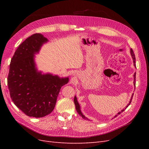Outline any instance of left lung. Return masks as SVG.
Here are the masks:
<instances>
[{
    "label": "left lung",
    "instance_id": "obj_1",
    "mask_svg": "<svg viewBox=\"0 0 149 149\" xmlns=\"http://www.w3.org/2000/svg\"><path fill=\"white\" fill-rule=\"evenodd\" d=\"M130 54H131V56H132V59H133V61H134V66H136V64H135V63H136V57H135V55H134V52H133V50H132V48H130ZM136 73H134V85L136 84ZM133 95H134V94H132V97H131V99H130V101H129V103L127 105V106H126V107L124 108V109H123L121 111H120L119 112H118V114H116V115L114 117V118H116V117L118 116L119 114H121L122 112H123V111H125V109H126V108H127V107L130 105V102H131L132 100ZM74 104H75L76 109V111H77V112H78V113L81 116L83 119H88H88H87L86 118V117L83 114V113L81 112V110H80V106H79V104L78 102L77 98H76V96H74Z\"/></svg>",
    "mask_w": 149,
    "mask_h": 149
}]
</instances>
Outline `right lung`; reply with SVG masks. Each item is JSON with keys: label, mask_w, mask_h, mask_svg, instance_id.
I'll return each mask as SVG.
<instances>
[{"label": "right lung", "mask_w": 149, "mask_h": 149, "mask_svg": "<svg viewBox=\"0 0 149 149\" xmlns=\"http://www.w3.org/2000/svg\"><path fill=\"white\" fill-rule=\"evenodd\" d=\"M47 42L41 33H35L22 42L12 58L7 78L13 103L25 114L36 118L51 113L61 86L69 81L68 77L42 74L36 68L34 55Z\"/></svg>", "instance_id": "right-lung-1"}]
</instances>
